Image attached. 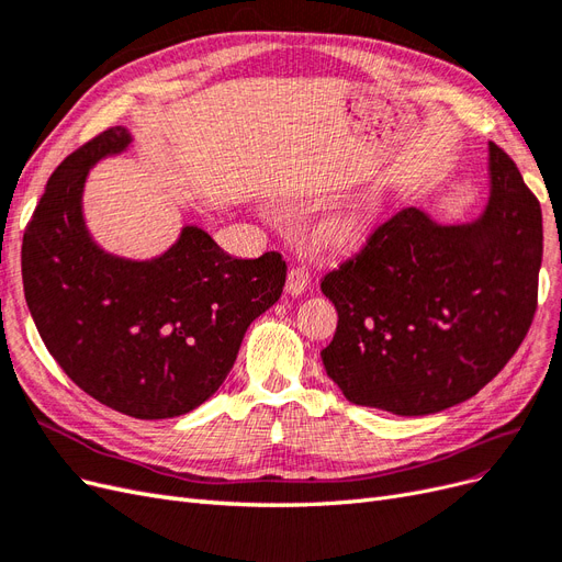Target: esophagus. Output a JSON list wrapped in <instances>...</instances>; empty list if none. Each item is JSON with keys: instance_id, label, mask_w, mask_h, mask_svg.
<instances>
[{"instance_id": "obj_1", "label": "esophagus", "mask_w": 562, "mask_h": 562, "mask_svg": "<svg viewBox=\"0 0 562 562\" xmlns=\"http://www.w3.org/2000/svg\"><path fill=\"white\" fill-rule=\"evenodd\" d=\"M307 284H311V276H307V270L305 268H292L286 273V294L289 296H299V294H303L305 289H307Z\"/></svg>"}]
</instances>
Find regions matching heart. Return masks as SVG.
Wrapping results in <instances>:
<instances>
[{
  "label": "heart",
  "mask_w": 562,
  "mask_h": 562,
  "mask_svg": "<svg viewBox=\"0 0 562 562\" xmlns=\"http://www.w3.org/2000/svg\"><path fill=\"white\" fill-rule=\"evenodd\" d=\"M361 235H364V226L350 214H336L319 224V238L331 247H355L361 240Z\"/></svg>",
  "instance_id": "obj_1"
}]
</instances>
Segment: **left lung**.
<instances>
[{
  "label": "left lung",
  "mask_w": 562,
  "mask_h": 562,
  "mask_svg": "<svg viewBox=\"0 0 562 562\" xmlns=\"http://www.w3.org/2000/svg\"><path fill=\"white\" fill-rule=\"evenodd\" d=\"M541 207L491 142V201L474 224L404 207L322 278L338 327L324 369L359 406L427 415L467 402L504 369L537 311Z\"/></svg>",
  "instance_id": "1"
}]
</instances>
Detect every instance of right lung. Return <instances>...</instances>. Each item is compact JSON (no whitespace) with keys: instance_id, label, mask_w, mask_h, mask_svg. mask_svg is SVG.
<instances>
[{"instance_id":"add662e5","label":"right lung","mask_w":562,"mask_h":562,"mask_svg":"<svg viewBox=\"0 0 562 562\" xmlns=\"http://www.w3.org/2000/svg\"><path fill=\"white\" fill-rule=\"evenodd\" d=\"M131 144L121 125L50 175L23 235V286L44 346L75 383L123 415H184L220 390L247 327L286 280L278 251L233 259L187 226L154 261L104 255L81 216L86 172Z\"/></svg>"}]
</instances>
